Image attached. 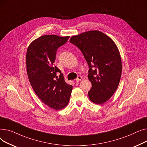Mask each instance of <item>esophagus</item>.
<instances>
[{
    "mask_svg": "<svg viewBox=\"0 0 147 147\" xmlns=\"http://www.w3.org/2000/svg\"><path fill=\"white\" fill-rule=\"evenodd\" d=\"M82 79V77H81L80 76H78V78H76V82H79V81L81 80Z\"/></svg>",
    "mask_w": 147,
    "mask_h": 147,
    "instance_id": "obj_1",
    "label": "esophagus"
}]
</instances>
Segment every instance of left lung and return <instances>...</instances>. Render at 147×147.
Instances as JSON below:
<instances>
[{"instance_id": "8db88e82", "label": "left lung", "mask_w": 147, "mask_h": 147, "mask_svg": "<svg viewBox=\"0 0 147 147\" xmlns=\"http://www.w3.org/2000/svg\"><path fill=\"white\" fill-rule=\"evenodd\" d=\"M69 42L81 51L88 64L90 101L97 104L105 102L117 89L121 76V60L116 45L97 30L73 36Z\"/></svg>"}]
</instances>
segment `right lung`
<instances>
[{"instance_id": "right-lung-1", "label": "right lung", "mask_w": 147, "mask_h": 147, "mask_svg": "<svg viewBox=\"0 0 147 147\" xmlns=\"http://www.w3.org/2000/svg\"><path fill=\"white\" fill-rule=\"evenodd\" d=\"M68 38L69 36H42L29 45L26 54L27 72L31 85L44 104L57 110L68 104L73 89L65 82L60 69L53 65L58 48Z\"/></svg>"}]
</instances>
